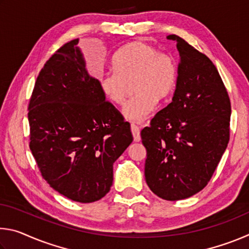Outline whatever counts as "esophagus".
<instances>
[{
  "label": "esophagus",
  "mask_w": 249,
  "mask_h": 249,
  "mask_svg": "<svg viewBox=\"0 0 249 249\" xmlns=\"http://www.w3.org/2000/svg\"><path fill=\"white\" fill-rule=\"evenodd\" d=\"M130 130H132L134 141L135 142H140L141 141V130H140V127H138L137 125L132 124V125H130Z\"/></svg>",
  "instance_id": "esophagus-1"
}]
</instances>
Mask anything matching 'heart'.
<instances>
[{"label":"heart","mask_w":249,"mask_h":249,"mask_svg":"<svg viewBox=\"0 0 249 249\" xmlns=\"http://www.w3.org/2000/svg\"><path fill=\"white\" fill-rule=\"evenodd\" d=\"M112 68L114 72L100 74V90L108 102L121 105L133 82L132 90L136 94L124 105L123 114L135 123L145 121L154 112L157 99L171 94L178 77L175 58L142 40L122 47L113 58Z\"/></svg>","instance_id":"1"}]
</instances>
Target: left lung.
Wrapping results in <instances>:
<instances>
[{
	"instance_id": "1",
	"label": "left lung",
	"mask_w": 249,
	"mask_h": 249,
	"mask_svg": "<svg viewBox=\"0 0 249 249\" xmlns=\"http://www.w3.org/2000/svg\"><path fill=\"white\" fill-rule=\"evenodd\" d=\"M172 102L142 130L147 151L145 178L151 191L177 201L201 191L215 171L230 141L231 101L216 67L183 38Z\"/></svg>"
}]
</instances>
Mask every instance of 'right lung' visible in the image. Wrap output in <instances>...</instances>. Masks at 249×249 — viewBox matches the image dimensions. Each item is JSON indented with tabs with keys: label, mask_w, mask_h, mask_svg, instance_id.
I'll return each mask as SVG.
<instances>
[{
	"label": "right lung",
	"mask_w": 249,
	"mask_h": 249,
	"mask_svg": "<svg viewBox=\"0 0 249 249\" xmlns=\"http://www.w3.org/2000/svg\"><path fill=\"white\" fill-rule=\"evenodd\" d=\"M78 41L62 45L37 77L28 104L29 148L50 187L91 203L109 191L113 163L133 136L88 74Z\"/></svg>",
	"instance_id": "1"
}]
</instances>
